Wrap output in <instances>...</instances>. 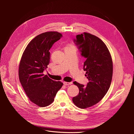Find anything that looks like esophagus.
I'll list each match as a JSON object with an SVG mask.
<instances>
[{"mask_svg":"<svg viewBox=\"0 0 134 134\" xmlns=\"http://www.w3.org/2000/svg\"><path fill=\"white\" fill-rule=\"evenodd\" d=\"M63 84L65 85H71L72 84V82H63Z\"/></svg>","mask_w":134,"mask_h":134,"instance_id":"34e87169","label":"esophagus"}]
</instances>
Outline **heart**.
I'll use <instances>...</instances> for the list:
<instances>
[{
  "instance_id": "obj_1",
  "label": "heart",
  "mask_w": 134,
  "mask_h": 134,
  "mask_svg": "<svg viewBox=\"0 0 134 134\" xmlns=\"http://www.w3.org/2000/svg\"><path fill=\"white\" fill-rule=\"evenodd\" d=\"M66 48H75V47L72 44H69L66 47Z\"/></svg>"
}]
</instances>
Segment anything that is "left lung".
Segmentation results:
<instances>
[{"instance_id": "1", "label": "left lung", "mask_w": 134, "mask_h": 134, "mask_svg": "<svg viewBox=\"0 0 134 134\" xmlns=\"http://www.w3.org/2000/svg\"><path fill=\"white\" fill-rule=\"evenodd\" d=\"M74 42L86 58L83 68L89 82L86 86L73 82L78 86L79 94L72 98V102L79 108L85 109L100 102L109 90L112 77V60L107 47L96 36L84 32L76 35Z\"/></svg>"}]
</instances>
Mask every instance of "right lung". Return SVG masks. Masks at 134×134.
<instances>
[{
    "label": "right lung",
    "instance_id": "add662e5",
    "mask_svg": "<svg viewBox=\"0 0 134 134\" xmlns=\"http://www.w3.org/2000/svg\"><path fill=\"white\" fill-rule=\"evenodd\" d=\"M63 35L47 32L37 35L25 48L19 66V79L28 98L40 107L48 106L63 85L43 74L50 63L49 50Z\"/></svg>",
    "mask_w": 134,
    "mask_h": 134
}]
</instances>
